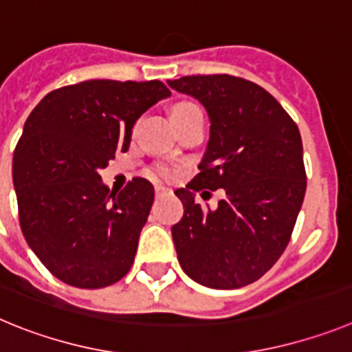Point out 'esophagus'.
<instances>
[{
    "label": "esophagus",
    "mask_w": 352,
    "mask_h": 352,
    "mask_svg": "<svg viewBox=\"0 0 352 352\" xmlns=\"http://www.w3.org/2000/svg\"><path fill=\"white\" fill-rule=\"evenodd\" d=\"M167 192H169V190H167L166 186H160V185L155 186V195H157V197H162V195H166Z\"/></svg>",
    "instance_id": "esophagus-1"
}]
</instances>
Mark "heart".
<instances>
[{
	"instance_id": "b5f03b06",
	"label": "heart",
	"mask_w": 352,
	"mask_h": 352,
	"mask_svg": "<svg viewBox=\"0 0 352 352\" xmlns=\"http://www.w3.org/2000/svg\"><path fill=\"white\" fill-rule=\"evenodd\" d=\"M190 107H197V105L192 104V102H179V104H176L173 107V114L182 113V111H185V109H190ZM155 174H158V176L164 179H173L174 176H176V169H174V167H169V166H158L157 169H155Z\"/></svg>"
}]
</instances>
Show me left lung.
<instances>
[{"label": "left lung", "instance_id": "obj_1", "mask_svg": "<svg viewBox=\"0 0 352 352\" xmlns=\"http://www.w3.org/2000/svg\"><path fill=\"white\" fill-rule=\"evenodd\" d=\"M197 98L211 121L201 173L176 195L183 219L173 239L183 272L211 289L256 282L291 239L307 190L298 125L275 96L241 77L186 76L167 80ZM224 188L217 210L195 203V191Z\"/></svg>", "mask_w": 352, "mask_h": 352}]
</instances>
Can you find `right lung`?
Segmentation results:
<instances>
[{"label": "right lung", "instance_id": "right-lung-1", "mask_svg": "<svg viewBox=\"0 0 352 352\" xmlns=\"http://www.w3.org/2000/svg\"><path fill=\"white\" fill-rule=\"evenodd\" d=\"M169 95L160 80H84L47 93L28 116L12 164L19 223L65 284L107 287L132 268L153 186L133 178L111 192L98 169L129 149L133 123Z\"/></svg>", "mask_w": 352, "mask_h": 352}]
</instances>
